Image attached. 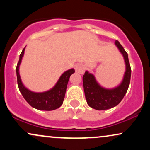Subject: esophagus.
Returning a JSON list of instances; mask_svg holds the SVG:
<instances>
[{
    "instance_id": "1",
    "label": "esophagus",
    "mask_w": 150,
    "mask_h": 150,
    "mask_svg": "<svg viewBox=\"0 0 150 150\" xmlns=\"http://www.w3.org/2000/svg\"><path fill=\"white\" fill-rule=\"evenodd\" d=\"M75 71L77 73L82 74L85 72V65H84L82 63H78L75 65Z\"/></svg>"
}]
</instances>
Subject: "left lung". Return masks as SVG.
I'll return each mask as SVG.
<instances>
[{
  "label": "left lung",
  "mask_w": 150,
  "mask_h": 150,
  "mask_svg": "<svg viewBox=\"0 0 150 150\" xmlns=\"http://www.w3.org/2000/svg\"><path fill=\"white\" fill-rule=\"evenodd\" d=\"M116 47L124 58L125 71L121 82L116 87L107 89L102 87L92 73L86 71L82 77L83 87L87 104L96 110H106L116 106L121 101L126 94L130 85L131 68L128 61V53L118 41L115 42Z\"/></svg>",
  "instance_id": "1"
}]
</instances>
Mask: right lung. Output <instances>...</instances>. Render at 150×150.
<instances>
[{
    "mask_svg": "<svg viewBox=\"0 0 150 150\" xmlns=\"http://www.w3.org/2000/svg\"><path fill=\"white\" fill-rule=\"evenodd\" d=\"M25 47L20 55V59L17 65L16 73L18 79V85L20 92L31 106L38 110L42 111H52L59 108L63 104L66 92L67 85L70 75L75 73L74 68L64 72L59 77L56 85L51 89L43 92H35L30 90L22 83L20 75V65L25 53Z\"/></svg>",
    "mask_w": 150,
    "mask_h": 150,
    "instance_id": "obj_1",
    "label": "right lung"
}]
</instances>
